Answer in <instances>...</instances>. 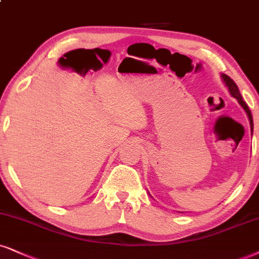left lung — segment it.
<instances>
[{
    "label": "left lung",
    "mask_w": 259,
    "mask_h": 259,
    "mask_svg": "<svg viewBox=\"0 0 259 259\" xmlns=\"http://www.w3.org/2000/svg\"><path fill=\"white\" fill-rule=\"evenodd\" d=\"M221 76H222L223 81H225L226 86H227V89H228L229 94H231V95H232L233 97H234V98H237L238 102H239V104H240L241 107L244 108V110L246 111V114H247V116H248V120H250L251 130H253V120H252V115H251V111H250V109H248L247 104L245 103L244 100H242V97H241L240 92H239V89H238L237 84H235V82L233 81L232 79L229 78V76H228L227 74H221Z\"/></svg>",
    "instance_id": "1"
}]
</instances>
